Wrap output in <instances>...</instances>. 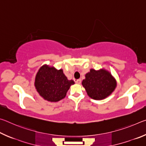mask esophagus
<instances>
[{"mask_svg": "<svg viewBox=\"0 0 146 146\" xmlns=\"http://www.w3.org/2000/svg\"><path fill=\"white\" fill-rule=\"evenodd\" d=\"M75 83L80 84L81 83V80H80V79H76V80H75Z\"/></svg>", "mask_w": 146, "mask_h": 146, "instance_id": "esophagus-1", "label": "esophagus"}]
</instances>
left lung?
<instances>
[{
  "mask_svg": "<svg viewBox=\"0 0 146 146\" xmlns=\"http://www.w3.org/2000/svg\"><path fill=\"white\" fill-rule=\"evenodd\" d=\"M85 76L82 84L89 97L93 99H104L113 92L117 86V82L111 74L104 69L98 71L91 69Z\"/></svg>",
  "mask_w": 146,
  "mask_h": 146,
  "instance_id": "8db88e82",
  "label": "left lung"
}]
</instances>
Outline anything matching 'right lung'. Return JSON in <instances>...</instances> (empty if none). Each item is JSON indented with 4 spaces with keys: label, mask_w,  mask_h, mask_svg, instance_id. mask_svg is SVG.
<instances>
[{
    "label": "right lung",
    "mask_w": 146,
    "mask_h": 146,
    "mask_svg": "<svg viewBox=\"0 0 146 146\" xmlns=\"http://www.w3.org/2000/svg\"><path fill=\"white\" fill-rule=\"evenodd\" d=\"M75 84L69 80L62 70L44 65L39 69L35 80L37 92L44 99L50 102H58L65 98L70 86Z\"/></svg>",
    "instance_id": "add662e5"
}]
</instances>
